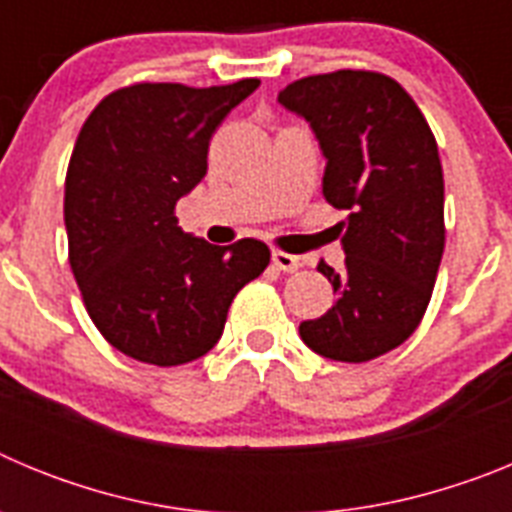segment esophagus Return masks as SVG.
I'll return each mask as SVG.
<instances>
[{
    "label": "esophagus",
    "mask_w": 512,
    "mask_h": 512,
    "mask_svg": "<svg viewBox=\"0 0 512 512\" xmlns=\"http://www.w3.org/2000/svg\"><path fill=\"white\" fill-rule=\"evenodd\" d=\"M271 261H274V266H277L279 271H287V274H292V271L300 269V259L297 256H292V253H284V251H271Z\"/></svg>",
    "instance_id": "1"
}]
</instances>
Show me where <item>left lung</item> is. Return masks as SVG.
<instances>
[{"label": "left lung", "mask_w": 512, "mask_h": 512, "mask_svg": "<svg viewBox=\"0 0 512 512\" xmlns=\"http://www.w3.org/2000/svg\"><path fill=\"white\" fill-rule=\"evenodd\" d=\"M279 102L310 122L328 158L323 197L348 210L346 264H318L336 302L300 336L325 359L372 361L408 341L431 302L446 243L436 138L413 97L377 71L305 76Z\"/></svg>", "instance_id": "8db88e82"}]
</instances>
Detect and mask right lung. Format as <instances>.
Masks as SVG:
<instances>
[{"label":"right lung","mask_w":512,"mask_h":512,"mask_svg":"<svg viewBox=\"0 0 512 512\" xmlns=\"http://www.w3.org/2000/svg\"><path fill=\"white\" fill-rule=\"evenodd\" d=\"M259 84L138 81L81 125L63 197L69 264L92 323L130 359L179 366L205 356L233 297L269 266L266 243L212 246L184 233L174 212L207 174L217 125Z\"/></svg>","instance_id":"obj_1"}]
</instances>
